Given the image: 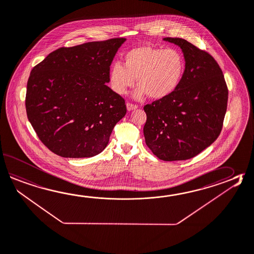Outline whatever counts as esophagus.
<instances>
[{
	"label": "esophagus",
	"instance_id": "obj_1",
	"mask_svg": "<svg viewBox=\"0 0 254 254\" xmlns=\"http://www.w3.org/2000/svg\"><path fill=\"white\" fill-rule=\"evenodd\" d=\"M127 109L128 111H131V110H133V109H137V106L135 105V104L129 103V102H127Z\"/></svg>",
	"mask_w": 254,
	"mask_h": 254
}]
</instances>
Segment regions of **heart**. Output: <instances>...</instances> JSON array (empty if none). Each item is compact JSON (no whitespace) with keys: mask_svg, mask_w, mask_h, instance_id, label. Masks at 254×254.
Here are the masks:
<instances>
[{"mask_svg":"<svg viewBox=\"0 0 254 254\" xmlns=\"http://www.w3.org/2000/svg\"><path fill=\"white\" fill-rule=\"evenodd\" d=\"M185 67V58L176 48L135 47L125 53L124 64L114 62L110 65L109 85L115 93L124 95L134 86L136 77L135 98L147 94L151 99H163L177 88Z\"/></svg>","mask_w":254,"mask_h":254,"instance_id":"heart-1","label":"heart"}]
</instances>
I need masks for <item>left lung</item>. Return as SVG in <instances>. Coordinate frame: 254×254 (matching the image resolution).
<instances>
[{
	"instance_id": "1",
	"label": "left lung",
	"mask_w": 254,
	"mask_h": 254,
	"mask_svg": "<svg viewBox=\"0 0 254 254\" xmlns=\"http://www.w3.org/2000/svg\"><path fill=\"white\" fill-rule=\"evenodd\" d=\"M164 40L181 48L186 68L170 95L144 107L145 144L161 160H187L220 135L227 109V85L207 52L181 38Z\"/></svg>"
}]
</instances>
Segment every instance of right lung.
I'll return each mask as SVG.
<instances>
[{
  "label": "right lung",
  "instance_id": "right-lung-1",
  "mask_svg": "<svg viewBox=\"0 0 254 254\" xmlns=\"http://www.w3.org/2000/svg\"><path fill=\"white\" fill-rule=\"evenodd\" d=\"M125 38L63 47L31 69L27 117L54 154L91 157L109 144L115 125L127 113L125 99L107 86L109 69Z\"/></svg>",
  "mask_w": 254,
  "mask_h": 254
}]
</instances>
